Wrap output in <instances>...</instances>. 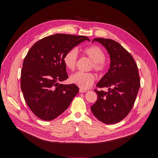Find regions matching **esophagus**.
<instances>
[{"label": "esophagus", "mask_w": 158, "mask_h": 158, "mask_svg": "<svg viewBox=\"0 0 158 158\" xmlns=\"http://www.w3.org/2000/svg\"><path fill=\"white\" fill-rule=\"evenodd\" d=\"M88 91L86 89H82V88H80L79 89V92L80 93H86Z\"/></svg>", "instance_id": "obj_1"}]
</instances>
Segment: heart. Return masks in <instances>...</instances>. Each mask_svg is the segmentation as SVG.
I'll return each mask as SVG.
<instances>
[{
  "mask_svg": "<svg viewBox=\"0 0 158 158\" xmlns=\"http://www.w3.org/2000/svg\"><path fill=\"white\" fill-rule=\"evenodd\" d=\"M83 52L94 62L93 66L95 71L103 72L106 68L104 61L106 54L103 50L98 46H91L85 48ZM77 59V51L72 48L66 52L63 57V63L66 69L73 70L76 68ZM95 76L92 73H84L77 72L71 75L69 80L72 84L76 85L82 89H88L92 86L95 81Z\"/></svg>",
  "mask_w": 158,
  "mask_h": 158,
  "instance_id": "heart-1",
  "label": "heart"
}]
</instances>
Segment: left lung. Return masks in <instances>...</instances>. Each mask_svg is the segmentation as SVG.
<instances>
[{"label": "left lung", "mask_w": 158, "mask_h": 158, "mask_svg": "<svg viewBox=\"0 0 158 158\" xmlns=\"http://www.w3.org/2000/svg\"><path fill=\"white\" fill-rule=\"evenodd\" d=\"M110 55V69L96 86L108 88V92L95 89L98 97L91 106L95 117L106 124L119 122L131 110L140 86L138 66L133 57L120 44L111 39L95 38Z\"/></svg>", "instance_id": "obj_1"}]
</instances>
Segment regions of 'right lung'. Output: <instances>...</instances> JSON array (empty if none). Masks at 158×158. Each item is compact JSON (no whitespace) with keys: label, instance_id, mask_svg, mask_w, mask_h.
<instances>
[{"label":"right lung","instance_id":"1","mask_svg":"<svg viewBox=\"0 0 158 158\" xmlns=\"http://www.w3.org/2000/svg\"><path fill=\"white\" fill-rule=\"evenodd\" d=\"M89 38L56 34L44 38L30 48L21 71V89L30 110L45 121L63 113L79 92L76 85H62L69 77L63 63L65 54Z\"/></svg>","mask_w":158,"mask_h":158}]
</instances>
